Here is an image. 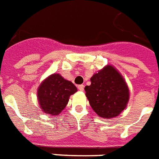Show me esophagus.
Segmentation results:
<instances>
[{
    "instance_id": "34e87169",
    "label": "esophagus",
    "mask_w": 159,
    "mask_h": 159,
    "mask_svg": "<svg viewBox=\"0 0 159 159\" xmlns=\"http://www.w3.org/2000/svg\"><path fill=\"white\" fill-rule=\"evenodd\" d=\"M78 89L80 90V91H84V86L83 85V84H80V85L78 86Z\"/></svg>"
}]
</instances>
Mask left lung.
I'll return each instance as SVG.
<instances>
[{
  "instance_id": "8db88e82",
  "label": "left lung",
  "mask_w": 159,
  "mask_h": 159,
  "mask_svg": "<svg viewBox=\"0 0 159 159\" xmlns=\"http://www.w3.org/2000/svg\"><path fill=\"white\" fill-rule=\"evenodd\" d=\"M91 84L85 86V95L93 110L100 117L117 116L127 106L130 91L121 74L111 65L90 79Z\"/></svg>"
}]
</instances>
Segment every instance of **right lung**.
Instances as JSON below:
<instances>
[{"instance_id":"1","label":"right lung","mask_w":159,"mask_h":159,"mask_svg":"<svg viewBox=\"0 0 159 159\" xmlns=\"http://www.w3.org/2000/svg\"><path fill=\"white\" fill-rule=\"evenodd\" d=\"M77 92L71 81L64 79L60 74H52L39 86L37 95L42 111L52 116L59 115L69 102L70 95Z\"/></svg>"}]
</instances>
